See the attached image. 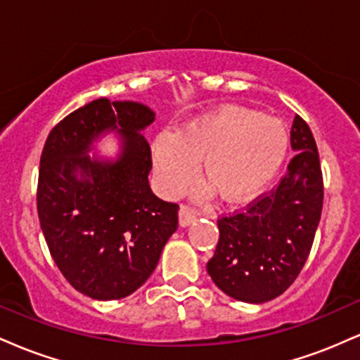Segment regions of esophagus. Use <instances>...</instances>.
Returning a JSON list of instances; mask_svg holds the SVG:
<instances>
[{"instance_id":"esophagus-1","label":"esophagus","mask_w":360,"mask_h":360,"mask_svg":"<svg viewBox=\"0 0 360 360\" xmlns=\"http://www.w3.org/2000/svg\"><path fill=\"white\" fill-rule=\"evenodd\" d=\"M198 218V213L194 210L188 208V206H181L179 210V225L181 226H188Z\"/></svg>"}]
</instances>
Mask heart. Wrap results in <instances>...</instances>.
Segmentation results:
<instances>
[{
	"label": "heart",
	"mask_w": 360,
	"mask_h": 360,
	"mask_svg": "<svg viewBox=\"0 0 360 360\" xmlns=\"http://www.w3.org/2000/svg\"><path fill=\"white\" fill-rule=\"evenodd\" d=\"M288 152L286 128L279 120L243 108L201 115L174 134L157 135L152 159L164 191L179 193L200 176L221 201L237 203L274 179Z\"/></svg>",
	"instance_id": "obj_1"
}]
</instances>
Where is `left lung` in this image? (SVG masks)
Listing matches in <instances>:
<instances>
[{"mask_svg":"<svg viewBox=\"0 0 360 360\" xmlns=\"http://www.w3.org/2000/svg\"><path fill=\"white\" fill-rule=\"evenodd\" d=\"M296 152L281 183L242 212L218 220L214 255L206 264L225 295L245 303L278 298L295 283L311 250L323 206L316 142L300 115L292 120Z\"/></svg>","mask_w":360,"mask_h":360,"instance_id":"obj_1","label":"left lung"}]
</instances>
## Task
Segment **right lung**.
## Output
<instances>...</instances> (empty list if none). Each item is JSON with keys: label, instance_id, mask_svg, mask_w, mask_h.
<instances>
[{"label": "right lung", "instance_id": "obj_1", "mask_svg": "<svg viewBox=\"0 0 360 360\" xmlns=\"http://www.w3.org/2000/svg\"><path fill=\"white\" fill-rule=\"evenodd\" d=\"M148 106L100 98L72 111L49 134L40 157L37 212L53 262L93 300L127 298L154 272L177 229L176 203L148 184L150 146L140 131ZM120 135L117 161L89 158L96 138Z\"/></svg>", "mask_w": 360, "mask_h": 360}]
</instances>
